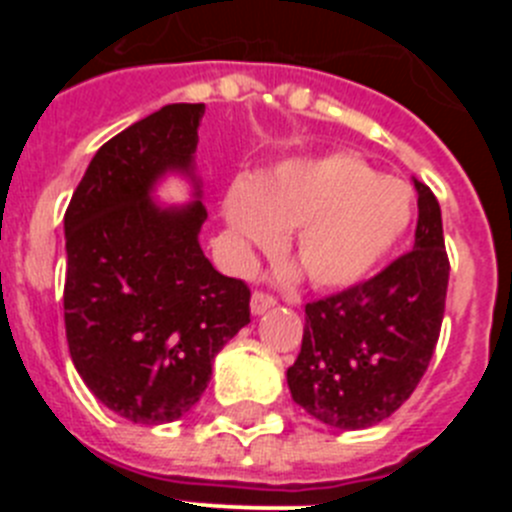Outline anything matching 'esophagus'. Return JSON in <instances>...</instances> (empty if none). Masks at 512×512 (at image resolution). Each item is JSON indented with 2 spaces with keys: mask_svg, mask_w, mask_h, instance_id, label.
I'll return each instance as SVG.
<instances>
[{
  "mask_svg": "<svg viewBox=\"0 0 512 512\" xmlns=\"http://www.w3.org/2000/svg\"><path fill=\"white\" fill-rule=\"evenodd\" d=\"M274 305H277V300H274L271 295H266V292H253V297H251L253 315H264V312L271 310Z\"/></svg>",
  "mask_w": 512,
  "mask_h": 512,
  "instance_id": "34e87169",
  "label": "esophagus"
}]
</instances>
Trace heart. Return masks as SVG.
<instances>
[{
	"mask_svg": "<svg viewBox=\"0 0 512 512\" xmlns=\"http://www.w3.org/2000/svg\"><path fill=\"white\" fill-rule=\"evenodd\" d=\"M230 259L238 269L279 251L295 230L292 253L315 287L364 279L410 223V194L348 153L300 158L259 182H235L223 200Z\"/></svg>",
	"mask_w": 512,
	"mask_h": 512,
	"instance_id": "heart-1",
	"label": "heart"
}]
</instances>
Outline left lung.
Instances as JSON below:
<instances>
[{
  "label": "left lung",
  "mask_w": 512,
  "mask_h": 512,
  "mask_svg": "<svg viewBox=\"0 0 512 512\" xmlns=\"http://www.w3.org/2000/svg\"><path fill=\"white\" fill-rule=\"evenodd\" d=\"M413 251L366 282L305 305V333L287 369L292 400L320 423L361 431L413 395L441 333L449 256L436 194L415 179Z\"/></svg>",
  "instance_id": "obj_1"
}]
</instances>
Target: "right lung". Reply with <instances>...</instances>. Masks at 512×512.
<instances>
[{
    "instance_id": "add662e5",
    "label": "right lung",
    "mask_w": 512,
    "mask_h": 512,
    "mask_svg": "<svg viewBox=\"0 0 512 512\" xmlns=\"http://www.w3.org/2000/svg\"><path fill=\"white\" fill-rule=\"evenodd\" d=\"M205 104H166L94 153L63 215V320L92 395L133 423H171L200 400L212 361L251 323V289L200 248V200L161 207L166 171L194 176Z\"/></svg>"
}]
</instances>
